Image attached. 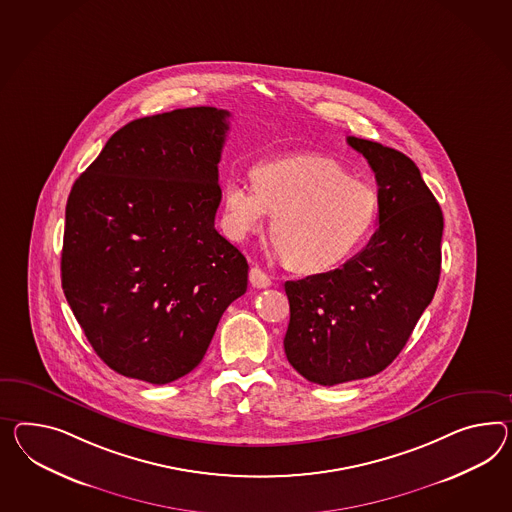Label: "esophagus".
Listing matches in <instances>:
<instances>
[{
    "mask_svg": "<svg viewBox=\"0 0 512 512\" xmlns=\"http://www.w3.org/2000/svg\"><path fill=\"white\" fill-rule=\"evenodd\" d=\"M250 284L258 289L269 288L271 286V276L262 271L260 267H252L250 269Z\"/></svg>",
    "mask_w": 512,
    "mask_h": 512,
    "instance_id": "esophagus-1",
    "label": "esophagus"
}]
</instances>
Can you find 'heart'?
<instances>
[{
	"label": "heart",
	"mask_w": 512,
	"mask_h": 512,
	"mask_svg": "<svg viewBox=\"0 0 512 512\" xmlns=\"http://www.w3.org/2000/svg\"><path fill=\"white\" fill-rule=\"evenodd\" d=\"M252 178L224 185V228L245 239L275 213L271 236L289 267L319 273L349 258L369 236L379 213L371 185L356 180L336 159L288 156L267 159Z\"/></svg>",
	"instance_id": "1"
}]
</instances>
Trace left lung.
I'll list each match as a JSON object with an SVG mask.
<instances>
[{
  "label": "left lung",
  "instance_id": "left-lung-1",
  "mask_svg": "<svg viewBox=\"0 0 512 512\" xmlns=\"http://www.w3.org/2000/svg\"><path fill=\"white\" fill-rule=\"evenodd\" d=\"M379 185V228L338 269L284 284L288 362L321 386L366 379L407 345L440 280L444 215L412 159L347 137Z\"/></svg>",
  "mask_w": 512,
  "mask_h": 512
}]
</instances>
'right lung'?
Listing matches in <instances>:
<instances>
[{"instance_id":"right-lung-1","label":"right lung","mask_w":512,"mask_h":512,"mask_svg":"<svg viewBox=\"0 0 512 512\" xmlns=\"http://www.w3.org/2000/svg\"><path fill=\"white\" fill-rule=\"evenodd\" d=\"M228 120L204 105L137 118L72 185L63 291L124 377L167 384L193 371L247 291L249 263L215 230Z\"/></svg>"}]
</instances>
